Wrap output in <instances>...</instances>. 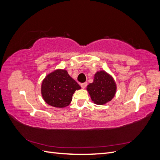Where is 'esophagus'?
<instances>
[{"instance_id":"esophagus-1","label":"esophagus","mask_w":160,"mask_h":160,"mask_svg":"<svg viewBox=\"0 0 160 160\" xmlns=\"http://www.w3.org/2000/svg\"><path fill=\"white\" fill-rule=\"evenodd\" d=\"M87 85H88V83H86V82H85V83H81V88H83V89L85 88H86V86H87Z\"/></svg>"}]
</instances>
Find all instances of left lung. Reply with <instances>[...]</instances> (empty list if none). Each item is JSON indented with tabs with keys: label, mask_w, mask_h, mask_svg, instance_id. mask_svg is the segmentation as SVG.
<instances>
[{
	"label": "left lung",
	"mask_w": 160,
	"mask_h": 160,
	"mask_svg": "<svg viewBox=\"0 0 160 160\" xmlns=\"http://www.w3.org/2000/svg\"><path fill=\"white\" fill-rule=\"evenodd\" d=\"M87 90L94 103L102 105L114 98L117 85L112 76L101 70L95 74L93 82L88 85Z\"/></svg>",
	"instance_id": "1"
}]
</instances>
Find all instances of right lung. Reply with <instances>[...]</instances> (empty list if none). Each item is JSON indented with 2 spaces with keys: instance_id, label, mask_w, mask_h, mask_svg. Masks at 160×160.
<instances>
[{
  "instance_id": "right-lung-1",
  "label": "right lung",
  "mask_w": 160,
  "mask_h": 160,
  "mask_svg": "<svg viewBox=\"0 0 160 160\" xmlns=\"http://www.w3.org/2000/svg\"><path fill=\"white\" fill-rule=\"evenodd\" d=\"M81 87L65 69H56L48 74L42 80L41 95L49 105L62 108L68 106L72 95Z\"/></svg>"
}]
</instances>
